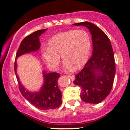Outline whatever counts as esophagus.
Segmentation results:
<instances>
[{"label":"esophagus","mask_w":130,"mask_h":130,"mask_svg":"<svg viewBox=\"0 0 130 130\" xmlns=\"http://www.w3.org/2000/svg\"><path fill=\"white\" fill-rule=\"evenodd\" d=\"M68 77H69V78H70V79L72 80H74V79H75L74 75H68Z\"/></svg>","instance_id":"esophagus-1"}]
</instances>
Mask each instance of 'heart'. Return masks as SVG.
<instances>
[{
    "instance_id": "heart-1",
    "label": "heart",
    "mask_w": 130,
    "mask_h": 130,
    "mask_svg": "<svg viewBox=\"0 0 130 130\" xmlns=\"http://www.w3.org/2000/svg\"><path fill=\"white\" fill-rule=\"evenodd\" d=\"M91 43L89 34L81 29H72L59 32L48 41V46L43 47L41 57L47 66L55 70L60 63V57L64 60V68L78 69L88 60Z\"/></svg>"
}]
</instances>
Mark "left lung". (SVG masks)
Returning <instances> with one entry per match:
<instances>
[{"label":"left lung","mask_w":130,"mask_h":130,"mask_svg":"<svg viewBox=\"0 0 130 130\" xmlns=\"http://www.w3.org/2000/svg\"><path fill=\"white\" fill-rule=\"evenodd\" d=\"M73 25L86 26L89 29L93 47L91 58L75 75L73 83L80 88L82 101L98 104L106 99L113 86L116 69L112 46L107 35L96 25L87 21Z\"/></svg>","instance_id":"1"}]
</instances>
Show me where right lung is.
Listing matches in <instances>:
<instances>
[{"mask_svg":"<svg viewBox=\"0 0 130 130\" xmlns=\"http://www.w3.org/2000/svg\"><path fill=\"white\" fill-rule=\"evenodd\" d=\"M47 29H41L32 32L22 41L20 46L16 53L15 58L26 53L38 52L40 48V36ZM16 59L14 63L16 78L19 83V88L22 95L31 104L37 108L41 110L54 109L61 105V92L59 89L58 79L60 74L57 72L46 73L45 70L43 71L44 82L39 91L30 92L26 90L20 82L19 76L17 74Z\"/></svg>","mask_w":130,"mask_h":130,"instance_id":"right-lung-1","label":"right lung"}]
</instances>
